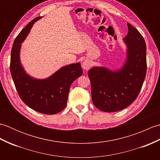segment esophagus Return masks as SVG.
I'll list each match as a JSON object with an SVG mask.
<instances>
[{"label": "esophagus", "instance_id": "obj_1", "mask_svg": "<svg viewBox=\"0 0 160 160\" xmlns=\"http://www.w3.org/2000/svg\"><path fill=\"white\" fill-rule=\"evenodd\" d=\"M82 68H83L84 70L89 69V68L91 67V62H90V60H88V59L84 60L83 61V62L82 63Z\"/></svg>", "mask_w": 160, "mask_h": 160}]
</instances>
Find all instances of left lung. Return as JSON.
<instances>
[{
	"label": "left lung",
	"instance_id": "8db88e82",
	"mask_svg": "<svg viewBox=\"0 0 160 160\" xmlns=\"http://www.w3.org/2000/svg\"><path fill=\"white\" fill-rule=\"evenodd\" d=\"M124 38L127 58L120 69L94 67L88 71L91 97L95 107L104 112L118 111L127 107L140 93L147 73V47L140 33L127 23Z\"/></svg>",
	"mask_w": 160,
	"mask_h": 160
}]
</instances>
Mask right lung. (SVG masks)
Wrapping results in <instances>:
<instances>
[{
    "label": "right lung",
    "mask_w": 160,
    "mask_h": 160,
    "mask_svg": "<svg viewBox=\"0 0 160 160\" xmlns=\"http://www.w3.org/2000/svg\"><path fill=\"white\" fill-rule=\"evenodd\" d=\"M38 16L17 36L11 52L10 71L20 98L29 107L39 113L53 115L65 108L71 84L82 75L80 62L61 67L45 79H36L26 73L20 62L21 43L25 40Z\"/></svg>",
    "instance_id": "right-lung-1"
}]
</instances>
